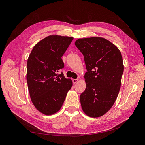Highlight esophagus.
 Returning <instances> with one entry per match:
<instances>
[{"label":"esophagus","mask_w":145,"mask_h":145,"mask_svg":"<svg viewBox=\"0 0 145 145\" xmlns=\"http://www.w3.org/2000/svg\"><path fill=\"white\" fill-rule=\"evenodd\" d=\"M78 81V78H77V79H73L72 80V82H73V83L74 84H76V83Z\"/></svg>","instance_id":"1"}]
</instances>
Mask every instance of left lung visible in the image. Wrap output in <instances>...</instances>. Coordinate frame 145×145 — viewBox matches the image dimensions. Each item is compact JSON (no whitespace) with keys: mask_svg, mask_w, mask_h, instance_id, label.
<instances>
[{"mask_svg":"<svg viewBox=\"0 0 145 145\" xmlns=\"http://www.w3.org/2000/svg\"><path fill=\"white\" fill-rule=\"evenodd\" d=\"M75 45L84 56L86 89L80 100L83 111L90 117L105 114L114 103L124 70L120 50L101 37L78 39Z\"/></svg>","mask_w":145,"mask_h":145,"instance_id":"obj_1","label":"left lung"}]
</instances>
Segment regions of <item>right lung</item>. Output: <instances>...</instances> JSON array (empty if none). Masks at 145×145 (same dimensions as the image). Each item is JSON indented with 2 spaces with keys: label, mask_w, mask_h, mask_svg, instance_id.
<instances>
[{
  "label": "right lung",
  "mask_w": 145,
  "mask_h": 145,
  "mask_svg": "<svg viewBox=\"0 0 145 145\" xmlns=\"http://www.w3.org/2000/svg\"><path fill=\"white\" fill-rule=\"evenodd\" d=\"M72 37L50 35L36 43L27 61V80L31 100L37 110L46 116L57 112L72 86L62 72V57Z\"/></svg>",
  "instance_id": "right-lung-1"
}]
</instances>
